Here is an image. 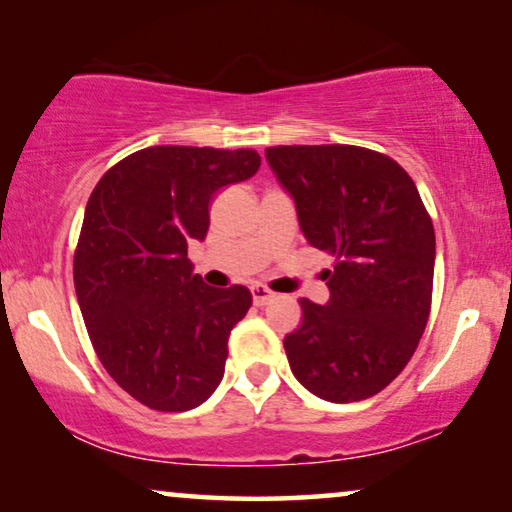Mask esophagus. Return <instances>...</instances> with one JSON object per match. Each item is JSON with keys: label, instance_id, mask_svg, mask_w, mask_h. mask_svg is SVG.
I'll return each instance as SVG.
<instances>
[{"label": "esophagus", "instance_id": "1", "mask_svg": "<svg viewBox=\"0 0 512 512\" xmlns=\"http://www.w3.org/2000/svg\"><path fill=\"white\" fill-rule=\"evenodd\" d=\"M250 292H252V302H255L257 306H264V304L271 302V299L276 297V292H271L267 285H262V283L252 285Z\"/></svg>", "mask_w": 512, "mask_h": 512}]
</instances>
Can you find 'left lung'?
Listing matches in <instances>:
<instances>
[{"mask_svg":"<svg viewBox=\"0 0 512 512\" xmlns=\"http://www.w3.org/2000/svg\"><path fill=\"white\" fill-rule=\"evenodd\" d=\"M267 161L295 199L299 227L330 252V302L302 297L285 337L299 384L356 403L391 384L417 351L433 297L435 231L407 170L356 145H278Z\"/></svg>","mask_w":512,"mask_h":512,"instance_id":"obj_1","label":"left lung"}]
</instances>
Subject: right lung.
<instances>
[{"label": "right lung", "mask_w": 512, "mask_h": 512, "mask_svg": "<svg viewBox=\"0 0 512 512\" xmlns=\"http://www.w3.org/2000/svg\"><path fill=\"white\" fill-rule=\"evenodd\" d=\"M260 163L255 149L147 147L114 163L86 203L74 250L81 316L109 377L149 410H194L222 381L252 295L203 283L187 243L206 238L213 196Z\"/></svg>", "instance_id": "right-lung-1"}]
</instances>
